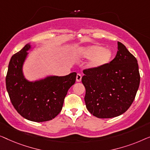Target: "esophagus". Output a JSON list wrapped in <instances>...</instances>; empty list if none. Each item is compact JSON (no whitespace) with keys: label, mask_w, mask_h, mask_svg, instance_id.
<instances>
[{"label":"esophagus","mask_w":150,"mask_h":150,"mask_svg":"<svg viewBox=\"0 0 150 150\" xmlns=\"http://www.w3.org/2000/svg\"><path fill=\"white\" fill-rule=\"evenodd\" d=\"M76 80H77V81H78V82L81 81V74H79V73H77V76H76Z\"/></svg>","instance_id":"esophagus-1"}]
</instances>
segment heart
Segmentation results:
<instances>
[{
	"label": "heart",
	"instance_id": "b5f03b06",
	"mask_svg": "<svg viewBox=\"0 0 150 150\" xmlns=\"http://www.w3.org/2000/svg\"><path fill=\"white\" fill-rule=\"evenodd\" d=\"M112 55L111 50L103 48L97 45L81 47L76 53V56L79 58H91L88 67L92 69L100 68L105 66L110 62Z\"/></svg>",
	"mask_w": 150,
	"mask_h": 150
}]
</instances>
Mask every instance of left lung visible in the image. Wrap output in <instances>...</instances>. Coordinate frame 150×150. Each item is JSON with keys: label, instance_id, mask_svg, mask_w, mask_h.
<instances>
[{"label": "left lung", "instance_id": "obj_1", "mask_svg": "<svg viewBox=\"0 0 150 150\" xmlns=\"http://www.w3.org/2000/svg\"><path fill=\"white\" fill-rule=\"evenodd\" d=\"M117 47L110 62L83 71L86 108L98 118L114 117L126 112L133 103L140 83L136 58L120 42Z\"/></svg>", "mask_w": 150, "mask_h": 150}]
</instances>
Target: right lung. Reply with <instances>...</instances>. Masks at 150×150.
I'll use <instances>...</instances> for the list:
<instances>
[{"instance_id": "1", "label": "right lung", "mask_w": 150, "mask_h": 150, "mask_svg": "<svg viewBox=\"0 0 150 150\" xmlns=\"http://www.w3.org/2000/svg\"><path fill=\"white\" fill-rule=\"evenodd\" d=\"M30 48V44H26L12 56L6 76V88L13 106L23 117L36 122L49 121L62 110L67 92L75 83L77 73L28 81L22 74V65Z\"/></svg>"}]
</instances>
